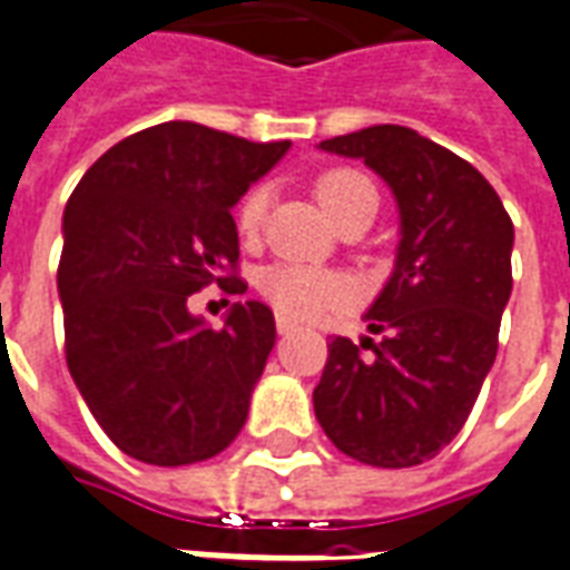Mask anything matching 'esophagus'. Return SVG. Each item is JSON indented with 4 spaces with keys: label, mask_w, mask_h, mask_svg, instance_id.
I'll return each instance as SVG.
<instances>
[{
    "label": "esophagus",
    "mask_w": 570,
    "mask_h": 570,
    "mask_svg": "<svg viewBox=\"0 0 570 570\" xmlns=\"http://www.w3.org/2000/svg\"><path fill=\"white\" fill-rule=\"evenodd\" d=\"M294 328H297V325H294L292 318H285V316L276 318V331H278V334H292Z\"/></svg>",
    "instance_id": "34e87169"
}]
</instances>
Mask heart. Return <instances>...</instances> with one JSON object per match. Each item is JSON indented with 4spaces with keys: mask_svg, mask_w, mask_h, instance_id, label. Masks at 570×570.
I'll return each instance as SVG.
<instances>
[{
    "mask_svg": "<svg viewBox=\"0 0 570 570\" xmlns=\"http://www.w3.org/2000/svg\"><path fill=\"white\" fill-rule=\"evenodd\" d=\"M316 199L331 220L343 227L358 217H374L377 212V189L368 177L353 168H328L316 177ZM266 187H252L242 196L236 208V227L245 239H254L266 217ZM261 294L288 318H313L325 309H337L350 301V285L334 273H322L313 266L301 264H273L266 266L261 278Z\"/></svg>",
    "mask_w": 570,
    "mask_h": 570,
    "instance_id": "1",
    "label": "heart"
}]
</instances>
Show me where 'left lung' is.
<instances>
[{
  "label": "left lung",
  "instance_id": "left-lung-1",
  "mask_svg": "<svg viewBox=\"0 0 570 570\" xmlns=\"http://www.w3.org/2000/svg\"><path fill=\"white\" fill-rule=\"evenodd\" d=\"M318 147L386 180L402 239L393 276L365 313L377 341L328 343L313 407L358 463L417 466L460 433L494 365L512 292V220L466 159L405 125H371Z\"/></svg>",
  "mask_w": 570,
  "mask_h": 570
}]
</instances>
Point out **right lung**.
<instances>
[{"mask_svg":"<svg viewBox=\"0 0 570 570\" xmlns=\"http://www.w3.org/2000/svg\"><path fill=\"white\" fill-rule=\"evenodd\" d=\"M288 147L163 122L107 149L72 189L58 266L67 368L128 458L187 466L245 426L273 309L233 304L208 328L187 301L212 282L245 294L233 205Z\"/></svg>","mask_w":570,"mask_h":570,"instance_id":"obj_1","label":"right lung"}]
</instances>
